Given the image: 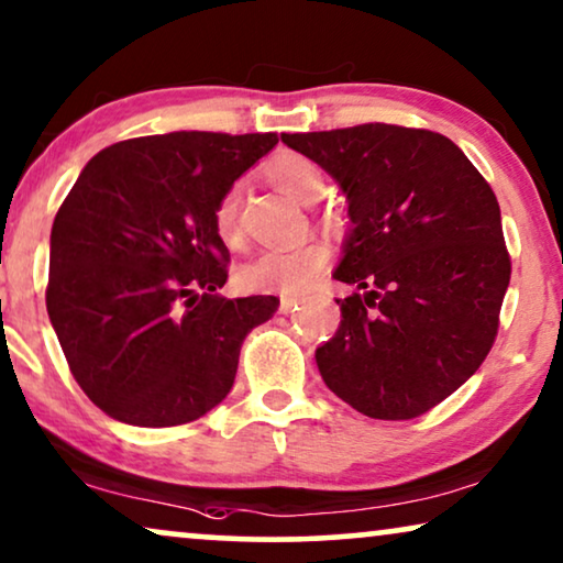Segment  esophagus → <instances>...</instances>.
<instances>
[{
  "label": "esophagus",
  "mask_w": 563,
  "mask_h": 563,
  "mask_svg": "<svg viewBox=\"0 0 563 563\" xmlns=\"http://www.w3.org/2000/svg\"><path fill=\"white\" fill-rule=\"evenodd\" d=\"M298 303H300L298 296H283V298H280V311L288 313V311H292V308H296Z\"/></svg>",
  "instance_id": "obj_1"
}]
</instances>
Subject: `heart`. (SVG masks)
Masks as SVG:
<instances>
[{"label":"heart","mask_w":563,"mask_h":563,"mask_svg":"<svg viewBox=\"0 0 563 563\" xmlns=\"http://www.w3.org/2000/svg\"><path fill=\"white\" fill-rule=\"evenodd\" d=\"M265 178L278 186L292 199L313 203L321 199L327 178L319 163L300 153H280L265 163ZM213 232L219 242L227 247H240L242 227H240V186L227 188L219 196L211 213ZM329 265V247L323 242H303L296 247L267 250L236 271V280L247 290H280V292H300L306 290Z\"/></svg>","instance_id":"1"}]
</instances>
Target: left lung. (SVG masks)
<instances>
[{"mask_svg":"<svg viewBox=\"0 0 563 563\" xmlns=\"http://www.w3.org/2000/svg\"><path fill=\"white\" fill-rule=\"evenodd\" d=\"M331 173L354 229L334 278L342 323L316 350L323 383L379 421L429 413L493 350L510 283L500 203L449 137L369 122L283 134Z\"/></svg>","mask_w":563,"mask_h":563,"instance_id":"8db88e82","label":"left lung"}]
</instances>
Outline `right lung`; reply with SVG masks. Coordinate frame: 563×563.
I'll use <instances>...</instances> for the list:
<instances>
[{
  "instance_id": "add662e5",
  "label": "right lung",
  "mask_w": 563,
  "mask_h": 563,
  "mask_svg": "<svg viewBox=\"0 0 563 563\" xmlns=\"http://www.w3.org/2000/svg\"><path fill=\"white\" fill-rule=\"evenodd\" d=\"M275 132H170L97 153L55 213L47 316L93 406L165 429L232 390L244 336L280 298H221L229 250L213 206Z\"/></svg>"
}]
</instances>
